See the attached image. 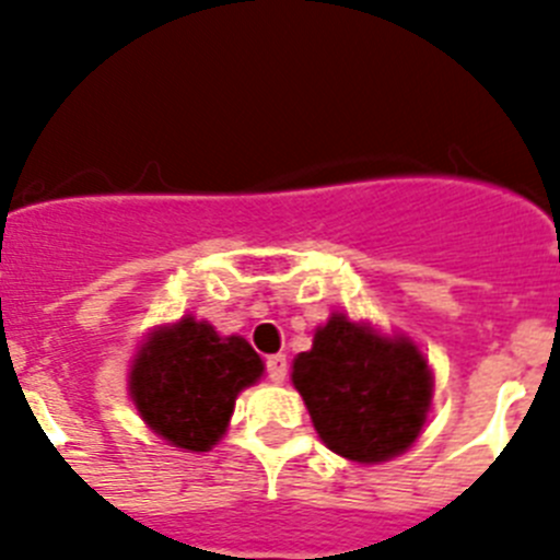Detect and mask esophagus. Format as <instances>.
I'll return each mask as SVG.
<instances>
[{
    "mask_svg": "<svg viewBox=\"0 0 560 560\" xmlns=\"http://www.w3.org/2000/svg\"><path fill=\"white\" fill-rule=\"evenodd\" d=\"M266 373H269V378L275 381V384H283L285 381V373H289V361H285L283 353H275L266 359Z\"/></svg>",
    "mask_w": 560,
    "mask_h": 560,
    "instance_id": "esophagus-1",
    "label": "esophagus"
}]
</instances>
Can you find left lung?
Masks as SVG:
<instances>
[{
  "mask_svg": "<svg viewBox=\"0 0 560 560\" xmlns=\"http://www.w3.org/2000/svg\"><path fill=\"white\" fill-rule=\"evenodd\" d=\"M291 384L316 434L339 457L378 465L407 452L427 427L434 375L407 334L330 314L291 361Z\"/></svg>",
  "mask_w": 560,
  "mask_h": 560,
  "instance_id": "1",
  "label": "left lung"
}]
</instances>
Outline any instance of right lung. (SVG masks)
I'll return each instance as SVG.
<instances>
[{
	"mask_svg": "<svg viewBox=\"0 0 560 560\" xmlns=\"http://www.w3.org/2000/svg\"><path fill=\"white\" fill-rule=\"evenodd\" d=\"M260 378L264 359L244 336H221L187 314L148 330L131 359L128 395L153 434L201 454L224 438L235 398Z\"/></svg>",
	"mask_w": 560,
	"mask_h": 560,
	"instance_id": "1",
	"label": "right lung"
}]
</instances>
